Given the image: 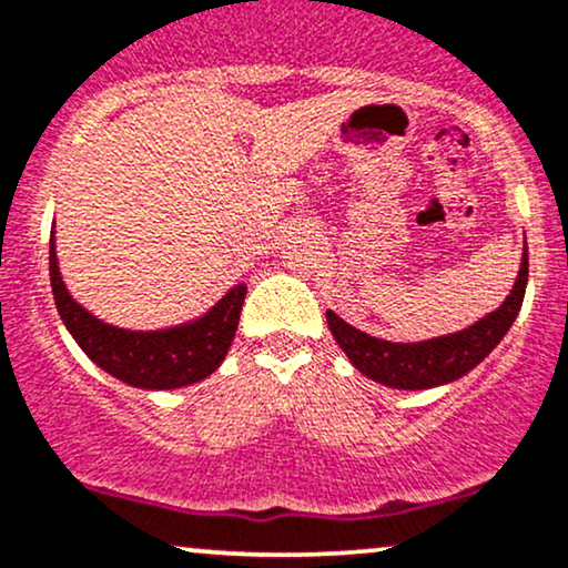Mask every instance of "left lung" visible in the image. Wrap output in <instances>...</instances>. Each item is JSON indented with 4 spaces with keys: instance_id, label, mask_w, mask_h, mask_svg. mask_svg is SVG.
I'll return each instance as SVG.
<instances>
[{
    "instance_id": "1",
    "label": "left lung",
    "mask_w": 568,
    "mask_h": 568,
    "mask_svg": "<svg viewBox=\"0 0 568 568\" xmlns=\"http://www.w3.org/2000/svg\"><path fill=\"white\" fill-rule=\"evenodd\" d=\"M526 277H529V256L524 251L516 285L500 304V310L487 314L466 331L420 341V344H392V341L373 338L344 323L333 312H327V325H331L341 349L352 359V365L367 378L392 388H413V392L415 388H434L463 378L500 344L524 304Z\"/></svg>"
}]
</instances>
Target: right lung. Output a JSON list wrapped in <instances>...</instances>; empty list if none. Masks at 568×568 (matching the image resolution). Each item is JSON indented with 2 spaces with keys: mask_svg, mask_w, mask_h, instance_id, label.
Listing matches in <instances>:
<instances>
[{
  "mask_svg": "<svg viewBox=\"0 0 568 568\" xmlns=\"http://www.w3.org/2000/svg\"><path fill=\"white\" fill-rule=\"evenodd\" d=\"M50 280L60 320L87 357L113 378L136 388H180L214 373L235 338L245 298V285H237L197 323L134 333L100 323L68 296L58 272L54 243H50Z\"/></svg>",
  "mask_w": 568,
  "mask_h": 568,
  "instance_id": "1",
  "label": "right lung"
}]
</instances>
